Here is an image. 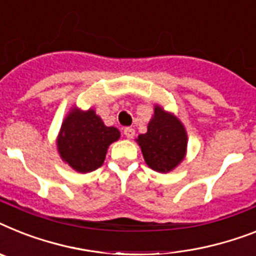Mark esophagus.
<instances>
[{"mask_svg":"<svg viewBox=\"0 0 256 256\" xmlns=\"http://www.w3.org/2000/svg\"><path fill=\"white\" fill-rule=\"evenodd\" d=\"M124 134L128 139H132L135 135V130L132 128H124Z\"/></svg>","mask_w":256,"mask_h":256,"instance_id":"1","label":"esophagus"}]
</instances>
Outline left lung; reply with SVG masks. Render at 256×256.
Here are the masks:
<instances>
[{
  "instance_id": "obj_1",
  "label": "left lung",
  "mask_w": 256,
  "mask_h": 256,
  "mask_svg": "<svg viewBox=\"0 0 256 256\" xmlns=\"http://www.w3.org/2000/svg\"><path fill=\"white\" fill-rule=\"evenodd\" d=\"M146 164L160 173L173 170L186 154L188 134L182 122L172 113L154 105L147 132L136 139Z\"/></svg>"
}]
</instances>
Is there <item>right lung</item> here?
<instances>
[{
  "mask_svg": "<svg viewBox=\"0 0 256 256\" xmlns=\"http://www.w3.org/2000/svg\"><path fill=\"white\" fill-rule=\"evenodd\" d=\"M120 136L118 128L105 126L94 109L72 108L62 122L57 148L74 170L88 173L102 166L108 147Z\"/></svg>",
  "mask_w": 256,
  "mask_h": 256,
  "instance_id": "1",
  "label": "right lung"
}]
</instances>
